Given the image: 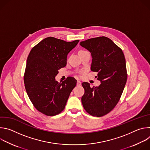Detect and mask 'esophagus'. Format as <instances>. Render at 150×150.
Here are the masks:
<instances>
[{
	"instance_id": "34e87169",
	"label": "esophagus",
	"mask_w": 150,
	"mask_h": 150,
	"mask_svg": "<svg viewBox=\"0 0 150 150\" xmlns=\"http://www.w3.org/2000/svg\"><path fill=\"white\" fill-rule=\"evenodd\" d=\"M76 85H77V86H80V85H81V82L79 81H77Z\"/></svg>"
}]
</instances>
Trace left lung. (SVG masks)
Returning <instances> with one entry per match:
<instances>
[{
    "label": "left lung",
    "mask_w": 150,
    "mask_h": 150,
    "mask_svg": "<svg viewBox=\"0 0 150 150\" xmlns=\"http://www.w3.org/2000/svg\"><path fill=\"white\" fill-rule=\"evenodd\" d=\"M80 45L91 54V70L97 73L101 84L91 88L82 82L85 93L81 98L84 109L93 116L101 117L112 111L122 96L127 81L124 54L114 42L106 37L81 41Z\"/></svg>",
    "instance_id": "1"
}]
</instances>
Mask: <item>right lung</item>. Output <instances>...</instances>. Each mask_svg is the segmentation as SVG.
<instances>
[{"instance_id": "1", "label": "right lung", "mask_w": 150, "mask_h": 150, "mask_svg": "<svg viewBox=\"0 0 150 150\" xmlns=\"http://www.w3.org/2000/svg\"><path fill=\"white\" fill-rule=\"evenodd\" d=\"M79 40L67 42L52 37L41 40L30 51L24 74L25 88L35 108L45 115L59 114L65 108L76 80L69 76L62 83L55 79L66 67L68 53Z\"/></svg>"}]
</instances>
